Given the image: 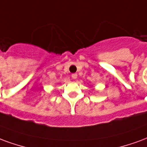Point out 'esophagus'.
I'll use <instances>...</instances> for the list:
<instances>
[{
  "label": "esophagus",
  "instance_id": "esophagus-1",
  "mask_svg": "<svg viewBox=\"0 0 147 147\" xmlns=\"http://www.w3.org/2000/svg\"><path fill=\"white\" fill-rule=\"evenodd\" d=\"M71 77H72L73 79H77V78H78V74H73L71 75Z\"/></svg>",
  "mask_w": 147,
  "mask_h": 147
}]
</instances>
